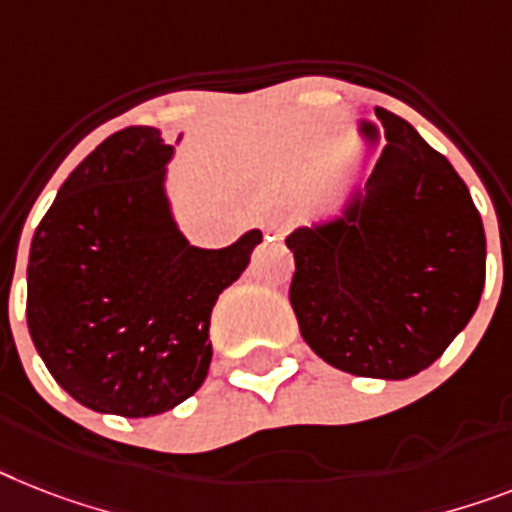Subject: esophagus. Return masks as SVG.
<instances>
[{"label": "esophagus", "mask_w": 512, "mask_h": 512, "mask_svg": "<svg viewBox=\"0 0 512 512\" xmlns=\"http://www.w3.org/2000/svg\"><path fill=\"white\" fill-rule=\"evenodd\" d=\"M264 238L266 240H280L287 232V219L285 217H269L264 219Z\"/></svg>", "instance_id": "esophagus-1"}]
</instances>
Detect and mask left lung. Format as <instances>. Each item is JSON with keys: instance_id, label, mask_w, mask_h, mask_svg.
I'll list each match as a JSON object with an SVG mask.
<instances>
[{"instance_id": "1", "label": "left lung", "mask_w": 512, "mask_h": 512, "mask_svg": "<svg viewBox=\"0 0 512 512\" xmlns=\"http://www.w3.org/2000/svg\"><path fill=\"white\" fill-rule=\"evenodd\" d=\"M384 146L342 217L287 235L303 340L340 371L408 379L429 369L479 306L487 238L466 183L413 125L377 107ZM358 133L382 141L374 122Z\"/></svg>"}]
</instances>
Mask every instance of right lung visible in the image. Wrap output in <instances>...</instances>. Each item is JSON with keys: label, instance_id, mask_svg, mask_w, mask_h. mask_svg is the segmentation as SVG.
Instances as JSON below:
<instances>
[{"label": "right lung", "instance_id": "add662e5", "mask_svg": "<svg viewBox=\"0 0 512 512\" xmlns=\"http://www.w3.org/2000/svg\"><path fill=\"white\" fill-rule=\"evenodd\" d=\"M175 149L125 128L70 172L28 256V329L67 395L91 411L146 418L204 384L209 322L261 230L232 246H190L164 190Z\"/></svg>", "mask_w": 512, "mask_h": 512}]
</instances>
